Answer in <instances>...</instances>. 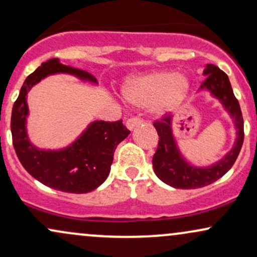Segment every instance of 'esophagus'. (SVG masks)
I'll return each instance as SVG.
<instances>
[{"instance_id": "34e87169", "label": "esophagus", "mask_w": 257, "mask_h": 257, "mask_svg": "<svg viewBox=\"0 0 257 257\" xmlns=\"http://www.w3.org/2000/svg\"><path fill=\"white\" fill-rule=\"evenodd\" d=\"M142 123V119L138 118V117H132L125 122V126L129 129V131H133L134 128H137Z\"/></svg>"}]
</instances>
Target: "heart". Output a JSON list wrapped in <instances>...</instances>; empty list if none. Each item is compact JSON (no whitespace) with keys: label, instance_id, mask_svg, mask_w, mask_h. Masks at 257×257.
Masks as SVG:
<instances>
[{"label":"heart","instance_id":"1","mask_svg":"<svg viewBox=\"0 0 257 257\" xmlns=\"http://www.w3.org/2000/svg\"><path fill=\"white\" fill-rule=\"evenodd\" d=\"M189 89V79L182 74L152 72L129 78L123 83L120 92L126 103L135 106L154 103V111L163 113L182 103Z\"/></svg>","mask_w":257,"mask_h":257}]
</instances>
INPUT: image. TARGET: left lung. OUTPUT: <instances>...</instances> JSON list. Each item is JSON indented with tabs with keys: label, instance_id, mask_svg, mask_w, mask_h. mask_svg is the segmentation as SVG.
I'll return each mask as SVG.
<instances>
[{
	"label": "left lung",
	"instance_id": "left-lung-1",
	"mask_svg": "<svg viewBox=\"0 0 257 257\" xmlns=\"http://www.w3.org/2000/svg\"><path fill=\"white\" fill-rule=\"evenodd\" d=\"M203 75L207 76L199 91H207L218 99L225 111L232 118L236 129L233 147L220 160L208 166L193 165L182 154L172 129V116H165L154 122L159 135V144L154 153L152 164L157 177L164 183L177 189H195L218 181L232 168L244 140V124L242 111L234 97L228 76L214 64H207Z\"/></svg>",
	"mask_w": 257,
	"mask_h": 257
}]
</instances>
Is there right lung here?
Segmentation results:
<instances>
[{"instance_id":"right-lung-1","label":"right lung","mask_w":257,"mask_h":257,"mask_svg":"<svg viewBox=\"0 0 257 257\" xmlns=\"http://www.w3.org/2000/svg\"><path fill=\"white\" fill-rule=\"evenodd\" d=\"M55 74H69L81 81L98 83L91 74L64 66L58 58L42 63L25 80L14 103L11 119L13 145L25 170L40 183L64 193L86 194L104 183L117 146L131 132L122 120H93L67 147L44 150L35 146L27 134V93L43 79Z\"/></svg>"}]
</instances>
